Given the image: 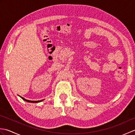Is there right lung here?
I'll return each mask as SVG.
<instances>
[{
    "mask_svg": "<svg viewBox=\"0 0 135 135\" xmlns=\"http://www.w3.org/2000/svg\"><path fill=\"white\" fill-rule=\"evenodd\" d=\"M18 96H19V95H18ZM20 96V97H21V98L22 100H24V101L27 102H29V103H39V102H41L43 101V100H44H44H39V101H32V100H28L25 99V98H24V97H22L20 96Z\"/></svg>",
    "mask_w": 135,
    "mask_h": 135,
    "instance_id": "right-lung-1",
    "label": "right lung"
}]
</instances>
